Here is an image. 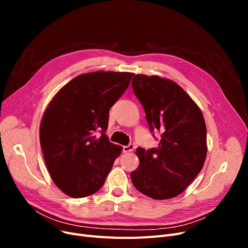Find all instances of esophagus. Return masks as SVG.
Masks as SVG:
<instances>
[{
  "label": "esophagus",
  "instance_id": "1",
  "mask_svg": "<svg viewBox=\"0 0 248 248\" xmlns=\"http://www.w3.org/2000/svg\"><path fill=\"white\" fill-rule=\"evenodd\" d=\"M134 149H135V146H134L133 144H129V145H127V146H124V148H123V150H124V153L132 152V151H134Z\"/></svg>",
  "mask_w": 248,
  "mask_h": 248
}]
</instances>
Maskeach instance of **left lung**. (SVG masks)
Listing matches in <instances>:
<instances>
[{"label":"left lung","mask_w":248,"mask_h":248,"mask_svg":"<svg viewBox=\"0 0 248 248\" xmlns=\"http://www.w3.org/2000/svg\"><path fill=\"white\" fill-rule=\"evenodd\" d=\"M132 86L151 132L162 134L158 148L137 149L140 165L131 173L132 182L150 198H174L196 178L206 159L207 131L202 111L170 79L137 74Z\"/></svg>","instance_id":"obj_1"}]
</instances>
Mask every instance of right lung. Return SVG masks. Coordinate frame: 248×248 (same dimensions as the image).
<instances>
[{
  "label": "right lung",
  "instance_id": "add662e5",
  "mask_svg": "<svg viewBox=\"0 0 248 248\" xmlns=\"http://www.w3.org/2000/svg\"><path fill=\"white\" fill-rule=\"evenodd\" d=\"M134 73L96 71L76 76L52 98L40 124V145L55 185L83 198L104 184L122 147L108 140L109 108ZM102 135L97 138L95 132Z\"/></svg>",
  "mask_w": 248,
  "mask_h": 248
}]
</instances>
